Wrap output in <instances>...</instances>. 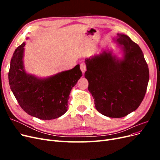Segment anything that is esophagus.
<instances>
[{
  "mask_svg": "<svg viewBox=\"0 0 160 160\" xmlns=\"http://www.w3.org/2000/svg\"><path fill=\"white\" fill-rule=\"evenodd\" d=\"M80 68L81 71L83 72V73H84L86 71V65L84 63V62H81L80 64Z\"/></svg>",
  "mask_w": 160,
  "mask_h": 160,
  "instance_id": "34e87169",
  "label": "esophagus"
}]
</instances>
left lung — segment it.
I'll list each match as a JSON object with an SVG mask.
<instances>
[{"instance_id": "left-lung-1", "label": "left lung", "mask_w": 160, "mask_h": 160, "mask_svg": "<svg viewBox=\"0 0 160 160\" xmlns=\"http://www.w3.org/2000/svg\"><path fill=\"white\" fill-rule=\"evenodd\" d=\"M117 42L123 50V59H116L110 51L103 50L85 61V77L95 108L113 118L125 117L138 108L149 77L148 64L137 43L119 34Z\"/></svg>"}]
</instances>
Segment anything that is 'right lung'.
<instances>
[{
    "mask_svg": "<svg viewBox=\"0 0 160 160\" xmlns=\"http://www.w3.org/2000/svg\"><path fill=\"white\" fill-rule=\"evenodd\" d=\"M23 42L13 53L8 71L11 89L27 113L43 120L61 117L68 108L71 90L82 76L79 65L49 78L37 79L24 69Z\"/></svg>",
    "mask_w": 160,
    "mask_h": 160,
    "instance_id": "1",
    "label": "right lung"
}]
</instances>
